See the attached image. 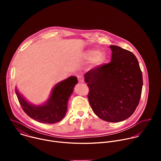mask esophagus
I'll return each mask as SVG.
<instances>
[{
	"mask_svg": "<svg viewBox=\"0 0 161 161\" xmlns=\"http://www.w3.org/2000/svg\"><path fill=\"white\" fill-rule=\"evenodd\" d=\"M78 81L80 82V83H83L85 81H84V78L83 76H78Z\"/></svg>",
	"mask_w": 161,
	"mask_h": 161,
	"instance_id": "obj_1",
	"label": "esophagus"
}]
</instances>
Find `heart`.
Here are the masks:
<instances>
[{
	"instance_id": "b5f03b06",
	"label": "heart",
	"mask_w": 161,
	"mask_h": 161,
	"mask_svg": "<svg viewBox=\"0 0 161 161\" xmlns=\"http://www.w3.org/2000/svg\"><path fill=\"white\" fill-rule=\"evenodd\" d=\"M83 58L90 62L92 68H98L105 65L109 58L108 53L106 52H100L99 50L90 49L87 50L83 53Z\"/></svg>"
}]
</instances>
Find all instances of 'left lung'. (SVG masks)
<instances>
[{"label": "left lung", "instance_id": "8db88e82", "mask_svg": "<svg viewBox=\"0 0 161 161\" xmlns=\"http://www.w3.org/2000/svg\"><path fill=\"white\" fill-rule=\"evenodd\" d=\"M111 62L85 75L89 103L102 120L119 122L130 117L139 104L143 76L139 62L130 52L110 45Z\"/></svg>", "mask_w": 161, "mask_h": 161}]
</instances>
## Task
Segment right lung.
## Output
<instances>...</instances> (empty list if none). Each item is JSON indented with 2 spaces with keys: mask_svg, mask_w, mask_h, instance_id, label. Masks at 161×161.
Here are the masks:
<instances>
[{
  "mask_svg": "<svg viewBox=\"0 0 161 161\" xmlns=\"http://www.w3.org/2000/svg\"><path fill=\"white\" fill-rule=\"evenodd\" d=\"M78 83L76 76H70L58 83L53 88L49 99L41 105L29 103L16 88L15 92L21 108L32 119L44 124H55L65 115L67 102Z\"/></svg>",
  "mask_w": 161,
  "mask_h": 161,
  "instance_id": "obj_1",
  "label": "right lung"
}]
</instances>
